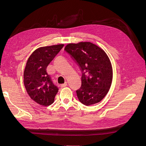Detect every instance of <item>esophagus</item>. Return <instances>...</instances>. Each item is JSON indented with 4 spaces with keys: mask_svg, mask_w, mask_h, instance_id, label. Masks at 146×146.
Returning a JSON list of instances; mask_svg holds the SVG:
<instances>
[{
    "mask_svg": "<svg viewBox=\"0 0 146 146\" xmlns=\"http://www.w3.org/2000/svg\"><path fill=\"white\" fill-rule=\"evenodd\" d=\"M66 86H67V83H66V82H65L64 83H63V84H61V85H60V86L61 88H64V87H65Z\"/></svg>",
    "mask_w": 146,
    "mask_h": 146,
    "instance_id": "esophagus-1",
    "label": "esophagus"
}]
</instances>
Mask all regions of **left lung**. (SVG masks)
Here are the masks:
<instances>
[{
  "label": "left lung",
  "mask_w": 146,
  "mask_h": 146,
  "mask_svg": "<svg viewBox=\"0 0 146 146\" xmlns=\"http://www.w3.org/2000/svg\"><path fill=\"white\" fill-rule=\"evenodd\" d=\"M64 50L82 72V85L76 91L78 100L86 106L99 102L107 94L113 80L112 66L108 55L102 48L90 42L70 43Z\"/></svg>",
  "instance_id": "8db88e82"
}]
</instances>
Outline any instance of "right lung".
Instances as JSON below:
<instances>
[{"label": "right lung", "mask_w": 146, "mask_h": 146, "mask_svg": "<svg viewBox=\"0 0 146 146\" xmlns=\"http://www.w3.org/2000/svg\"><path fill=\"white\" fill-rule=\"evenodd\" d=\"M63 46L57 44L39 47L31 54L26 63L24 72L25 88L30 98L41 105L52 104L58 91L46 68Z\"/></svg>", "instance_id": "add662e5"}]
</instances>
